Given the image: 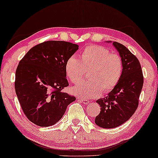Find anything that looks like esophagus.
<instances>
[{"label":"esophagus","mask_w":158,"mask_h":158,"mask_svg":"<svg viewBox=\"0 0 158 158\" xmlns=\"http://www.w3.org/2000/svg\"><path fill=\"white\" fill-rule=\"evenodd\" d=\"M80 102H81L82 103H83L84 104H88L89 103V101H88V100H84V99H80Z\"/></svg>","instance_id":"obj_1"}]
</instances>
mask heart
I'll return each mask as SVG.
<instances>
[{"mask_svg":"<svg viewBox=\"0 0 158 158\" xmlns=\"http://www.w3.org/2000/svg\"><path fill=\"white\" fill-rule=\"evenodd\" d=\"M123 64L119 55L111 54L101 46L90 45L83 49L81 59L72 56L65 64V73L72 83H78L89 71V81L71 89L72 94L82 99H93L109 93L121 77Z\"/></svg>","mask_w":158,"mask_h":158,"instance_id":"1","label":"heart"}]
</instances>
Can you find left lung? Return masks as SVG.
I'll return each instance as SVG.
<instances>
[{"label": "left lung", "mask_w": 158, "mask_h": 158, "mask_svg": "<svg viewBox=\"0 0 158 158\" xmlns=\"http://www.w3.org/2000/svg\"><path fill=\"white\" fill-rule=\"evenodd\" d=\"M112 45L121 57L123 69L119 82L107 97L97 101L101 111L96 117L95 123L103 128H116L130 119L138 107L144 83L138 59L123 45L117 42Z\"/></svg>", "instance_id": "obj_1"}]
</instances>
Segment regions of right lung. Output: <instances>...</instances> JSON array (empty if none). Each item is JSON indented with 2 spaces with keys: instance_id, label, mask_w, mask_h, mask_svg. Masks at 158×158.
Segmentation results:
<instances>
[{
  "instance_id": "add662e5",
  "label": "right lung",
  "mask_w": 158,
  "mask_h": 158,
  "mask_svg": "<svg viewBox=\"0 0 158 158\" xmlns=\"http://www.w3.org/2000/svg\"><path fill=\"white\" fill-rule=\"evenodd\" d=\"M79 46L59 40L36 45L19 61L15 91L23 112L37 126H51L64 115L75 97L61 92L69 83L65 64Z\"/></svg>"
}]
</instances>
